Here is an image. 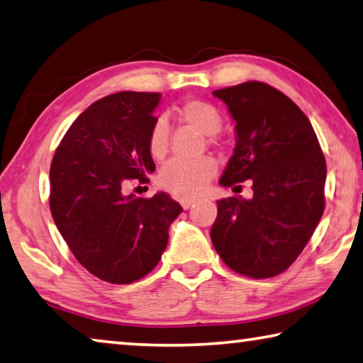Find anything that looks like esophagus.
<instances>
[{
    "label": "esophagus",
    "instance_id": "obj_1",
    "mask_svg": "<svg viewBox=\"0 0 363 363\" xmlns=\"http://www.w3.org/2000/svg\"><path fill=\"white\" fill-rule=\"evenodd\" d=\"M195 202H197V200L192 199V197H181V199H179V203L182 205L184 210L191 208V206H192Z\"/></svg>",
    "mask_w": 363,
    "mask_h": 363
}]
</instances>
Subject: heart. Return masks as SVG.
<instances>
[{"instance_id":"1","label":"heart","mask_w":363,"mask_h":363,"mask_svg":"<svg viewBox=\"0 0 363 363\" xmlns=\"http://www.w3.org/2000/svg\"><path fill=\"white\" fill-rule=\"evenodd\" d=\"M177 118L206 134L210 145H223V118L220 109L203 100H187L176 108ZM148 152L152 158L161 160L169 148V128L166 119L158 118L148 132ZM216 163L210 157L197 160H171L160 171V186L181 195H199L215 176Z\"/></svg>"}]
</instances>
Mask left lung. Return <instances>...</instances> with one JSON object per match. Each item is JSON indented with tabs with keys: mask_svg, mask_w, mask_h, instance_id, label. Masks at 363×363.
I'll use <instances>...</instances> for the list:
<instances>
[{
	"mask_svg": "<svg viewBox=\"0 0 363 363\" xmlns=\"http://www.w3.org/2000/svg\"><path fill=\"white\" fill-rule=\"evenodd\" d=\"M213 95L238 134L220 184L238 189L250 179L254 197L218 200L211 242L233 272L273 278L297 260L323 215L325 155L302 109L272 85L249 80Z\"/></svg>",
	"mask_w": 363,
	"mask_h": 363,
	"instance_id": "8db88e82",
	"label": "left lung"
}]
</instances>
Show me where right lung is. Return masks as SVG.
Wrapping results in <instances>:
<instances>
[{"label": "right lung", "mask_w": 363, "mask_h": 363, "mask_svg": "<svg viewBox=\"0 0 363 363\" xmlns=\"http://www.w3.org/2000/svg\"><path fill=\"white\" fill-rule=\"evenodd\" d=\"M157 91H118L90 105L57 145L50 210L76 260L96 278L130 284L157 267L182 206L169 194L124 195L155 171L148 132Z\"/></svg>", "instance_id": "obj_1"}]
</instances>
